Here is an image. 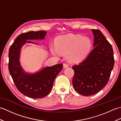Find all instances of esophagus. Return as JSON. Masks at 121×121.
I'll return each mask as SVG.
<instances>
[{
  "mask_svg": "<svg viewBox=\"0 0 121 121\" xmlns=\"http://www.w3.org/2000/svg\"><path fill=\"white\" fill-rule=\"evenodd\" d=\"M68 66H69V65L67 63H65L63 64V67L65 68H67V67H68Z\"/></svg>",
  "mask_w": 121,
  "mask_h": 121,
  "instance_id": "esophagus-1",
  "label": "esophagus"
}]
</instances>
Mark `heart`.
<instances>
[{
    "mask_svg": "<svg viewBox=\"0 0 121 121\" xmlns=\"http://www.w3.org/2000/svg\"><path fill=\"white\" fill-rule=\"evenodd\" d=\"M92 43L88 37L80 35H68L59 38L56 45L50 48L53 55L60 56L62 53H67L68 59L73 62L83 60L89 53Z\"/></svg>",
    "mask_w": 121,
    "mask_h": 121,
    "instance_id": "b5f03b06",
    "label": "heart"
}]
</instances>
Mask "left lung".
Here are the masks:
<instances>
[{
	"instance_id": "obj_1",
	"label": "left lung",
	"mask_w": 121,
	"mask_h": 121,
	"mask_svg": "<svg viewBox=\"0 0 121 121\" xmlns=\"http://www.w3.org/2000/svg\"><path fill=\"white\" fill-rule=\"evenodd\" d=\"M91 30L94 36V49L83 61L72 66L74 88L85 96L97 93L106 85L114 65L111 45L100 30Z\"/></svg>"
}]
</instances>
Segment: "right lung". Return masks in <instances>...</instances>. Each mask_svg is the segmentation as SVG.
I'll list each match as a JSON object with an SVG mask.
<instances>
[{
  "label": "right lung",
  "mask_w": 121,
  "mask_h": 121,
  "mask_svg": "<svg viewBox=\"0 0 121 121\" xmlns=\"http://www.w3.org/2000/svg\"><path fill=\"white\" fill-rule=\"evenodd\" d=\"M45 30L30 31L22 33L15 38L9 51L8 69L15 86L21 93L32 98H40L49 94L55 79L62 70L63 65L47 66L33 74L25 73L20 65V50L24 43H33L30 39H43Z\"/></svg>",
  "instance_id": "right-lung-1"
}]
</instances>
